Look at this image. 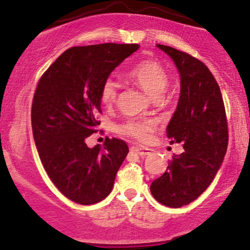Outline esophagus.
<instances>
[{
  "label": "esophagus",
  "instance_id": "obj_1",
  "mask_svg": "<svg viewBox=\"0 0 250 250\" xmlns=\"http://www.w3.org/2000/svg\"><path fill=\"white\" fill-rule=\"evenodd\" d=\"M132 150H135L140 156H146L151 153V149L143 148V146H132Z\"/></svg>",
  "mask_w": 250,
  "mask_h": 250
}]
</instances>
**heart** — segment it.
<instances>
[{"label": "heart", "instance_id": "b5f03b06", "mask_svg": "<svg viewBox=\"0 0 250 250\" xmlns=\"http://www.w3.org/2000/svg\"><path fill=\"white\" fill-rule=\"evenodd\" d=\"M127 78L140 86L153 100H159L166 91L169 83V77L166 68L156 61L146 60L140 62L127 72ZM118 85L113 79L108 78L100 90V101L104 107L109 108L117 102ZM155 127V122L146 118H128L118 126V132L133 140L144 141L150 137Z\"/></svg>", "mask_w": 250, "mask_h": 250}]
</instances>
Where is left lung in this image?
<instances>
[{
	"mask_svg": "<svg viewBox=\"0 0 250 250\" xmlns=\"http://www.w3.org/2000/svg\"><path fill=\"white\" fill-rule=\"evenodd\" d=\"M181 74L178 106L167 126L171 143H182L166 171L150 185L151 195L167 207L196 200L214 179L226 154L228 119L220 87L207 66L190 54L158 44Z\"/></svg>",
	"mask_w": 250,
	"mask_h": 250,
	"instance_id": "8db88e82",
	"label": "left lung"
}]
</instances>
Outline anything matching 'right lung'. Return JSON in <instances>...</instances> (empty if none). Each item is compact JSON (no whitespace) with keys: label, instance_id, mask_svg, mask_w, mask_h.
Instances as JSON below:
<instances>
[{"label":"right lung","instance_id":"right-lung-1","mask_svg":"<svg viewBox=\"0 0 250 250\" xmlns=\"http://www.w3.org/2000/svg\"><path fill=\"white\" fill-rule=\"evenodd\" d=\"M138 48L117 43L72 47L38 82L31 108L38 155L55 187L79 205L106 199L128 153L123 140L107 137L104 148H89L85 140L100 125L102 84Z\"/></svg>","mask_w":250,"mask_h":250}]
</instances>
